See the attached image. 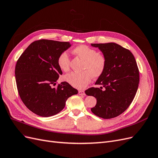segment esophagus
<instances>
[{
	"mask_svg": "<svg viewBox=\"0 0 158 158\" xmlns=\"http://www.w3.org/2000/svg\"><path fill=\"white\" fill-rule=\"evenodd\" d=\"M78 94H79V95H85V92H84V91H82V90H80L79 92H78Z\"/></svg>",
	"mask_w": 158,
	"mask_h": 158,
	"instance_id": "esophagus-1",
	"label": "esophagus"
}]
</instances>
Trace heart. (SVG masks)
I'll list each match as a JSON object with an SVG mask.
<instances>
[{
  "label": "heart",
  "instance_id": "heart-1",
  "mask_svg": "<svg viewBox=\"0 0 158 158\" xmlns=\"http://www.w3.org/2000/svg\"><path fill=\"white\" fill-rule=\"evenodd\" d=\"M73 52L84 60L82 73L73 72L64 76V80L72 86L78 89H84L92 80V77L98 78L104 73L107 65L106 56L97 52L94 49L88 45H81L75 47ZM57 63L59 68L64 72L70 69V58L66 52H63L59 56Z\"/></svg>",
  "mask_w": 158,
  "mask_h": 158
}]
</instances>
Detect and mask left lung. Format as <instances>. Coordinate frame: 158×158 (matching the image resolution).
Returning <instances> with one entry per match:
<instances>
[{
  "label": "left lung",
  "mask_w": 158,
  "mask_h": 158,
  "mask_svg": "<svg viewBox=\"0 0 158 158\" xmlns=\"http://www.w3.org/2000/svg\"><path fill=\"white\" fill-rule=\"evenodd\" d=\"M91 45L98 47L107 59L106 70L95 83L101 87L85 91L97 100L91 111L103 118L116 117L129 107L137 92L139 70L135 58L130 51L115 43Z\"/></svg>",
  "instance_id": "1"
}]
</instances>
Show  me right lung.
<instances>
[{"label": "right lung", "instance_id": "1", "mask_svg": "<svg viewBox=\"0 0 158 158\" xmlns=\"http://www.w3.org/2000/svg\"><path fill=\"white\" fill-rule=\"evenodd\" d=\"M72 46L69 42L41 40L27 47L18 60L15 77L23 103L37 115H55L65 107L67 99L78 90L66 82L55 85L63 74L57 63L59 56Z\"/></svg>", "mask_w": 158, "mask_h": 158}]
</instances>
